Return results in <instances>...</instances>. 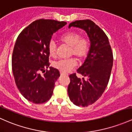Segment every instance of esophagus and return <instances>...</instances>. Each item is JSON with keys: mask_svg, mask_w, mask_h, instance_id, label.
Wrapping results in <instances>:
<instances>
[{"mask_svg": "<svg viewBox=\"0 0 132 132\" xmlns=\"http://www.w3.org/2000/svg\"><path fill=\"white\" fill-rule=\"evenodd\" d=\"M60 74H61V76H68L67 73H63V72H60Z\"/></svg>", "mask_w": 132, "mask_h": 132, "instance_id": "esophagus-1", "label": "esophagus"}]
</instances>
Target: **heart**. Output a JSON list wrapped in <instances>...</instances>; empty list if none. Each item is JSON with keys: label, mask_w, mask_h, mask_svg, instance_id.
Instances as JSON below:
<instances>
[{"label": "heart", "mask_w": 132, "mask_h": 132, "mask_svg": "<svg viewBox=\"0 0 132 132\" xmlns=\"http://www.w3.org/2000/svg\"><path fill=\"white\" fill-rule=\"evenodd\" d=\"M61 40L70 46L69 56L75 55L79 60L87 56L89 51V41L87 37L80 36V34L74 32H68L61 37ZM50 54L55 57L57 54V46L54 40H51L48 44ZM77 64L76 59L71 57L68 59H59L53 63V66L63 73H68L75 67Z\"/></svg>", "instance_id": "heart-1"}]
</instances>
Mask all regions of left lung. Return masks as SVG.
I'll use <instances>...</instances> for the list:
<instances>
[{
    "mask_svg": "<svg viewBox=\"0 0 132 132\" xmlns=\"http://www.w3.org/2000/svg\"><path fill=\"white\" fill-rule=\"evenodd\" d=\"M71 27L86 31L90 47L86 59L77 70L87 79L78 78L75 73L69 75L68 93L76 106H88L100 98L108 85L113 66V53L108 37L92 21H76L69 24V28Z\"/></svg>",
    "mask_w": 132,
    "mask_h": 132,
    "instance_id": "obj_1",
    "label": "left lung"
}]
</instances>
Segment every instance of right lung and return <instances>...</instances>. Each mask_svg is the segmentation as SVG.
<instances>
[{"mask_svg": "<svg viewBox=\"0 0 132 132\" xmlns=\"http://www.w3.org/2000/svg\"><path fill=\"white\" fill-rule=\"evenodd\" d=\"M66 24L41 19L32 22L17 37L12 53L13 75L22 95L32 103H43L53 95L60 73L53 67L45 72L50 66L48 44L53 34Z\"/></svg>", "mask_w": 132, "mask_h": 132, "instance_id": "1", "label": "right lung"}]
</instances>
